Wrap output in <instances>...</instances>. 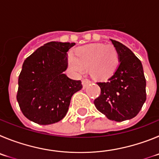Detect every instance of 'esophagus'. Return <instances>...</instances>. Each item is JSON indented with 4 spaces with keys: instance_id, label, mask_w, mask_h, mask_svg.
I'll list each match as a JSON object with an SVG mask.
<instances>
[{
    "instance_id": "esophagus-1",
    "label": "esophagus",
    "mask_w": 159,
    "mask_h": 159,
    "mask_svg": "<svg viewBox=\"0 0 159 159\" xmlns=\"http://www.w3.org/2000/svg\"><path fill=\"white\" fill-rule=\"evenodd\" d=\"M90 83H91V81L87 79V78H84V79H82V85L84 88H86V87L89 85Z\"/></svg>"
}]
</instances>
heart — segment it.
Here are the masks:
<instances>
[{"mask_svg":"<svg viewBox=\"0 0 159 159\" xmlns=\"http://www.w3.org/2000/svg\"><path fill=\"white\" fill-rule=\"evenodd\" d=\"M120 56L111 44L93 43L78 48L68 55V63L77 74H85L89 68L90 74L97 80H106L116 70Z\"/></svg>","mask_w":159,"mask_h":159,"instance_id":"obj_1","label":"heart"}]
</instances>
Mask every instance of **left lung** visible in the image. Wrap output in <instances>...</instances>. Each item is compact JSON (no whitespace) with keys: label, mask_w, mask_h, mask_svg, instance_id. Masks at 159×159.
<instances>
[{"label":"left lung","mask_w":159,"mask_h":159,"mask_svg":"<svg viewBox=\"0 0 159 159\" xmlns=\"http://www.w3.org/2000/svg\"><path fill=\"white\" fill-rule=\"evenodd\" d=\"M118 51L120 63L106 82H97L101 95L94 104L108 120L121 122L136 116L146 101V79L143 65L134 53L111 39Z\"/></svg>","instance_id":"obj_1"}]
</instances>
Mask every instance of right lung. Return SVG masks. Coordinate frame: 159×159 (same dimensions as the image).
<instances>
[{
    "mask_svg": "<svg viewBox=\"0 0 159 159\" xmlns=\"http://www.w3.org/2000/svg\"><path fill=\"white\" fill-rule=\"evenodd\" d=\"M75 43L50 42L24 60L18 79L16 99L24 116L41 125L65 117L72 96L82 89L81 81L64 74L67 52Z\"/></svg>",
    "mask_w": 159,
    "mask_h": 159,
    "instance_id": "add662e5",
    "label": "right lung"
}]
</instances>
